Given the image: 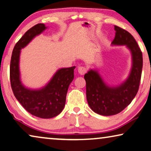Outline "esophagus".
Here are the masks:
<instances>
[{
    "label": "esophagus",
    "mask_w": 151,
    "mask_h": 151,
    "mask_svg": "<svg viewBox=\"0 0 151 151\" xmlns=\"http://www.w3.org/2000/svg\"><path fill=\"white\" fill-rule=\"evenodd\" d=\"M78 72L81 75H83L86 73L87 69H86V68H85V67H83V66H79L78 68Z\"/></svg>",
    "instance_id": "obj_1"
}]
</instances>
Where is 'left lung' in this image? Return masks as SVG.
Instances as JSON below:
<instances>
[{"label": "left lung", "mask_w": 151, "mask_h": 151, "mask_svg": "<svg viewBox=\"0 0 151 151\" xmlns=\"http://www.w3.org/2000/svg\"><path fill=\"white\" fill-rule=\"evenodd\" d=\"M115 37L111 45H125L132 55V68L127 78L116 86L107 85L96 69H90L84 76L87 100L91 109L103 116L114 115L129 105L136 96L142 70V53L131 34L114 26Z\"/></svg>", "instance_id": "left-lung-1"}]
</instances>
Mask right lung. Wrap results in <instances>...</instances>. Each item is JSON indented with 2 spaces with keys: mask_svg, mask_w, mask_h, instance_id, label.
<instances>
[{
  "mask_svg": "<svg viewBox=\"0 0 151 151\" xmlns=\"http://www.w3.org/2000/svg\"><path fill=\"white\" fill-rule=\"evenodd\" d=\"M47 28L44 24H38L29 29L13 48L10 64L11 85L15 97L28 112L42 119L55 117L63 111L75 68L73 66L58 69L49 81L39 89L28 88L22 83L19 70L21 49Z\"/></svg>",
  "mask_w": 151,
  "mask_h": 151,
  "instance_id": "add662e5",
  "label": "right lung"
}]
</instances>
